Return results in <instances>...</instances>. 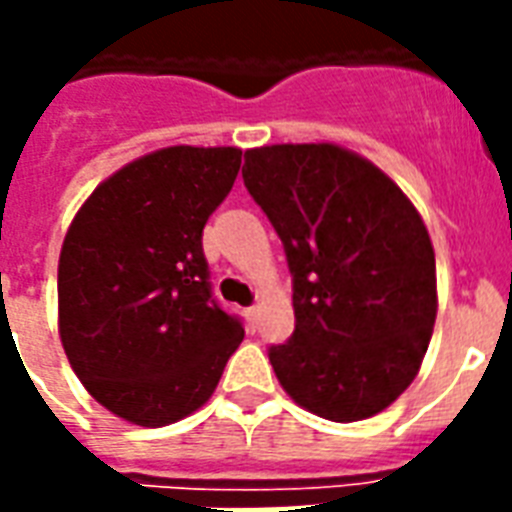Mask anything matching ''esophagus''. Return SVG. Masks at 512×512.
I'll return each instance as SVG.
<instances>
[{
  "label": "esophagus",
  "instance_id": "obj_1",
  "mask_svg": "<svg viewBox=\"0 0 512 512\" xmlns=\"http://www.w3.org/2000/svg\"><path fill=\"white\" fill-rule=\"evenodd\" d=\"M257 313H260V308H257V305H249V308H247V321H249V329H252V332H255V329H257Z\"/></svg>",
  "mask_w": 512,
  "mask_h": 512
}]
</instances>
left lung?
I'll return each mask as SVG.
<instances>
[{
	"mask_svg": "<svg viewBox=\"0 0 512 512\" xmlns=\"http://www.w3.org/2000/svg\"><path fill=\"white\" fill-rule=\"evenodd\" d=\"M244 185L279 233L295 332L271 345L295 404L366 420L417 377L436 324V255L420 212L372 162L329 143L244 154Z\"/></svg>",
	"mask_w": 512,
	"mask_h": 512,
	"instance_id": "8db88e82",
	"label": "left lung"
}]
</instances>
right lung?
<instances>
[{
  "instance_id": "obj_1",
  "label": "right lung",
  "mask_w": 512,
  "mask_h": 512,
  "mask_svg": "<svg viewBox=\"0 0 512 512\" xmlns=\"http://www.w3.org/2000/svg\"><path fill=\"white\" fill-rule=\"evenodd\" d=\"M239 167V148H162L100 183L68 228L60 340L90 396L122 420L162 428L196 412L244 340L201 247Z\"/></svg>"
}]
</instances>
